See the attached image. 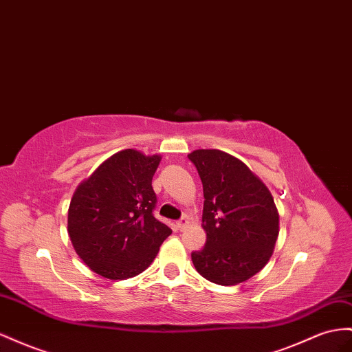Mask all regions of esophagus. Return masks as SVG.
<instances>
[{
    "label": "esophagus",
    "instance_id": "esophagus-1",
    "mask_svg": "<svg viewBox=\"0 0 352 352\" xmlns=\"http://www.w3.org/2000/svg\"><path fill=\"white\" fill-rule=\"evenodd\" d=\"M188 223H189V222H188V219H186V217L184 216V217H182V219H180V221H177V222H176V226H177V230H180V231H184V230H185V228L188 226Z\"/></svg>",
    "mask_w": 352,
    "mask_h": 352
}]
</instances>
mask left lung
I'll return each instance as SVG.
<instances>
[{
  "mask_svg": "<svg viewBox=\"0 0 352 352\" xmlns=\"http://www.w3.org/2000/svg\"><path fill=\"white\" fill-rule=\"evenodd\" d=\"M203 182L206 245L191 254L199 275L235 286L258 274L272 256L280 217L270 189L241 160L221 149L188 154Z\"/></svg>",
  "mask_w": 352,
  "mask_h": 352,
  "instance_id": "1",
  "label": "left lung"
}]
</instances>
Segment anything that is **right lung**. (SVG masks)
I'll list each match as a JSON object with an SVG mask.
<instances>
[{
	"label": "right lung",
	"instance_id": "add662e5",
	"mask_svg": "<svg viewBox=\"0 0 352 352\" xmlns=\"http://www.w3.org/2000/svg\"><path fill=\"white\" fill-rule=\"evenodd\" d=\"M161 155L122 149L84 179L68 208V234L87 267L108 280L144 272L172 230L157 221L153 177Z\"/></svg>",
	"mask_w": 352,
	"mask_h": 352
}]
</instances>
